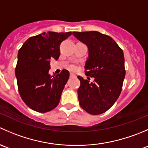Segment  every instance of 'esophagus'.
Returning a JSON list of instances; mask_svg holds the SVG:
<instances>
[{
	"label": "esophagus",
	"instance_id": "34e87169",
	"mask_svg": "<svg viewBox=\"0 0 148 148\" xmlns=\"http://www.w3.org/2000/svg\"><path fill=\"white\" fill-rule=\"evenodd\" d=\"M75 77V75H74V74H70V78H72V77Z\"/></svg>",
	"mask_w": 148,
	"mask_h": 148
}]
</instances>
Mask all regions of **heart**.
<instances>
[{"mask_svg": "<svg viewBox=\"0 0 148 148\" xmlns=\"http://www.w3.org/2000/svg\"><path fill=\"white\" fill-rule=\"evenodd\" d=\"M69 69L70 71H77L78 70V66L75 64H71L69 66Z\"/></svg>", "mask_w": 148, "mask_h": 148, "instance_id": "heart-1", "label": "heart"}]
</instances>
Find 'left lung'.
I'll return each mask as SVG.
<instances>
[{"mask_svg": "<svg viewBox=\"0 0 148 148\" xmlns=\"http://www.w3.org/2000/svg\"><path fill=\"white\" fill-rule=\"evenodd\" d=\"M73 35L87 46L85 74L95 78L89 82V77L86 80L78 76L79 104L89 114H102L111 108L122 92L126 72L123 51L111 37L98 31L73 32Z\"/></svg>", "mask_w": 148, "mask_h": 148, "instance_id": "1", "label": "left lung"}]
</instances>
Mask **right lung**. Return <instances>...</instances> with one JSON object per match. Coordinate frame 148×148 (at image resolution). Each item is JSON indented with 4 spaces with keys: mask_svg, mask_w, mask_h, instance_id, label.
Listing matches in <instances>:
<instances>
[{
    "mask_svg": "<svg viewBox=\"0 0 148 148\" xmlns=\"http://www.w3.org/2000/svg\"><path fill=\"white\" fill-rule=\"evenodd\" d=\"M71 32L49 31L30 37L18 53L16 77L18 89L25 104L31 110L45 113L53 110L60 102L61 95L69 78V72L49 73L51 59L60 56L59 46Z\"/></svg>",
    "mask_w": 148,
    "mask_h": 148,
    "instance_id": "obj_1",
    "label": "right lung"
}]
</instances>
